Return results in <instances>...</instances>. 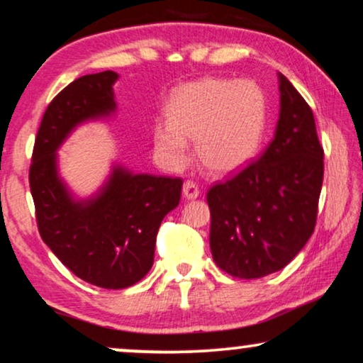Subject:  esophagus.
<instances>
[{"label":"esophagus","instance_id":"esophagus-1","mask_svg":"<svg viewBox=\"0 0 363 363\" xmlns=\"http://www.w3.org/2000/svg\"><path fill=\"white\" fill-rule=\"evenodd\" d=\"M199 195H200V190H199V186L195 185V183H193V182L183 183V199H185V200H195V199H199Z\"/></svg>","mask_w":363,"mask_h":363}]
</instances>
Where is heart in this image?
<instances>
[{
    "label": "heart",
    "mask_w": 363,
    "mask_h": 363,
    "mask_svg": "<svg viewBox=\"0 0 363 363\" xmlns=\"http://www.w3.org/2000/svg\"><path fill=\"white\" fill-rule=\"evenodd\" d=\"M168 121L153 128V145L170 170H182L195 141L199 162L213 175L243 170L267 128L265 91L252 79L201 78L183 84L167 105Z\"/></svg>",
    "instance_id": "b5f03b06"
}]
</instances>
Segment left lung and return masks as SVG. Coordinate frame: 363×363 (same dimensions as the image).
I'll return each instance as SVG.
<instances>
[{"label":"left lung","instance_id":"1","mask_svg":"<svg viewBox=\"0 0 363 363\" xmlns=\"http://www.w3.org/2000/svg\"><path fill=\"white\" fill-rule=\"evenodd\" d=\"M280 113L258 162L206 195L216 265L238 279H262L294 260L312 237L323 182V150L313 113L279 73Z\"/></svg>","mask_w":363,"mask_h":363}]
</instances>
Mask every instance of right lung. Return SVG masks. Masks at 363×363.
Segmentation results:
<instances>
[{
  "instance_id": "obj_1",
  "label": "right lung",
  "mask_w": 363,
  "mask_h": 363,
  "mask_svg": "<svg viewBox=\"0 0 363 363\" xmlns=\"http://www.w3.org/2000/svg\"><path fill=\"white\" fill-rule=\"evenodd\" d=\"M101 72L69 83L46 108L30 168L38 230L78 279L101 289H126L148 274L164 215L180 203V178L135 173L118 162L89 196H78L60 173V148L79 126L116 115L113 84Z\"/></svg>"
}]
</instances>
